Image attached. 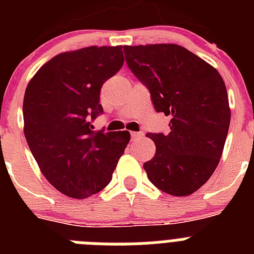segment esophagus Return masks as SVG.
I'll list each match as a JSON object with an SVG mask.
<instances>
[{"label": "esophagus", "mask_w": 254, "mask_h": 254, "mask_svg": "<svg viewBox=\"0 0 254 254\" xmlns=\"http://www.w3.org/2000/svg\"><path fill=\"white\" fill-rule=\"evenodd\" d=\"M142 136H143L142 132H131V137H132V140H134V141L140 140Z\"/></svg>", "instance_id": "1"}]
</instances>
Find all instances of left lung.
<instances>
[{
	"label": "left lung",
	"mask_w": 254,
	"mask_h": 254,
	"mask_svg": "<svg viewBox=\"0 0 254 254\" xmlns=\"http://www.w3.org/2000/svg\"><path fill=\"white\" fill-rule=\"evenodd\" d=\"M127 66L149 89L155 111L170 116L169 133H147L156 146L143 164L155 187L188 196L216 169L230 125L225 82L217 69L177 44L123 47Z\"/></svg>",
	"instance_id": "1"
}]
</instances>
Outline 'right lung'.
<instances>
[{
	"label": "right lung",
	"instance_id": "add662e5",
	"mask_svg": "<svg viewBox=\"0 0 254 254\" xmlns=\"http://www.w3.org/2000/svg\"><path fill=\"white\" fill-rule=\"evenodd\" d=\"M122 47L61 53L38 69L24 95V133L56 190L86 198L107 187L128 143V131H93L103 114L100 89L123 66Z\"/></svg>",
	"mask_w": 254,
	"mask_h": 254
}]
</instances>
